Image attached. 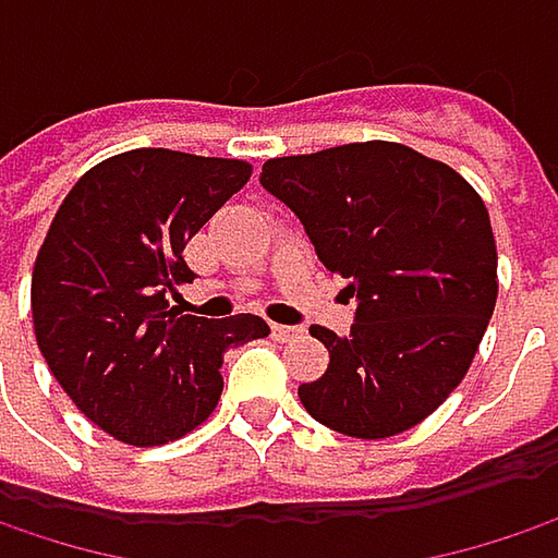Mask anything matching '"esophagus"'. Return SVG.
Listing matches in <instances>:
<instances>
[{
  "label": "esophagus",
  "instance_id": "esophagus-1",
  "mask_svg": "<svg viewBox=\"0 0 558 558\" xmlns=\"http://www.w3.org/2000/svg\"><path fill=\"white\" fill-rule=\"evenodd\" d=\"M271 336H275L278 342H290V339H296V336H300V329H296V326H280V323H271Z\"/></svg>",
  "mask_w": 558,
  "mask_h": 558
}]
</instances>
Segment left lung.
<instances>
[{"mask_svg": "<svg viewBox=\"0 0 558 558\" xmlns=\"http://www.w3.org/2000/svg\"><path fill=\"white\" fill-rule=\"evenodd\" d=\"M262 186L303 222L319 262L359 300L323 378L300 400L323 426L388 439L462 385L498 300V248L475 186L397 142L271 158Z\"/></svg>", "mask_w": 558, "mask_h": 558, "instance_id": "1", "label": "left lung"}]
</instances>
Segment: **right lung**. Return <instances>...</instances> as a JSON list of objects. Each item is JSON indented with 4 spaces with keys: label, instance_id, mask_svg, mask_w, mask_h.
<instances>
[{
    "label": "right lung",
    "instance_id": "add662e5",
    "mask_svg": "<svg viewBox=\"0 0 558 558\" xmlns=\"http://www.w3.org/2000/svg\"><path fill=\"white\" fill-rule=\"evenodd\" d=\"M252 177L248 161L135 148L63 196L32 271L38 349L76 410L129 446L196 429L219 403L222 355L265 339L262 316H183L186 242Z\"/></svg>",
    "mask_w": 558,
    "mask_h": 558
}]
</instances>
